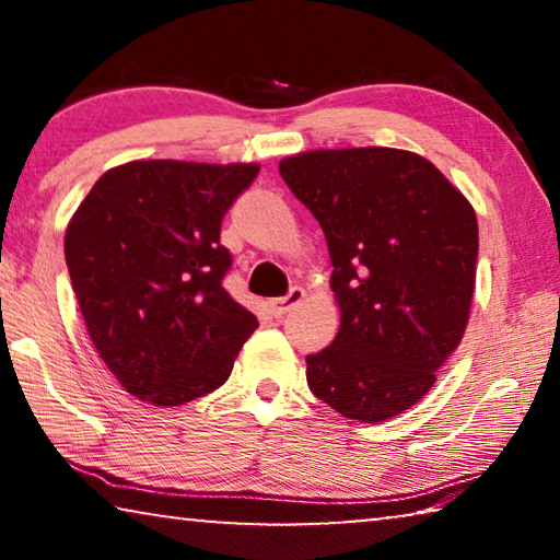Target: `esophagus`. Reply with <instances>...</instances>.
I'll return each mask as SVG.
<instances>
[{
    "label": "esophagus",
    "instance_id": "obj_1",
    "mask_svg": "<svg viewBox=\"0 0 560 560\" xmlns=\"http://www.w3.org/2000/svg\"><path fill=\"white\" fill-rule=\"evenodd\" d=\"M303 296H306V291H303L301 287H291L287 296L271 301V314L277 316V318H281L283 314H289L293 306H299V303L303 301Z\"/></svg>",
    "mask_w": 560,
    "mask_h": 560
}]
</instances>
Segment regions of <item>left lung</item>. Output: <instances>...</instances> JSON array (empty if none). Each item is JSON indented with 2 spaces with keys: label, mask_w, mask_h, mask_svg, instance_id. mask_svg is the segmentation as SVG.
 <instances>
[{
  "label": "left lung",
  "mask_w": 560,
  "mask_h": 560,
  "mask_svg": "<svg viewBox=\"0 0 560 560\" xmlns=\"http://www.w3.org/2000/svg\"><path fill=\"white\" fill-rule=\"evenodd\" d=\"M279 173L326 234L340 306L334 343L306 355L311 393L360 422L410 410L467 328L477 214L407 150H311Z\"/></svg>",
  "instance_id": "obj_1"
}]
</instances>
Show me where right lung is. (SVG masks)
Instances as JSON below:
<instances>
[{
	"label": "right lung",
	"mask_w": 560,
	"mask_h": 560,
	"mask_svg": "<svg viewBox=\"0 0 560 560\" xmlns=\"http://www.w3.org/2000/svg\"><path fill=\"white\" fill-rule=\"evenodd\" d=\"M259 165L136 160L75 210L66 267L89 336L130 395L185 405L220 387L259 320L222 279V220Z\"/></svg>",
	"instance_id": "1"
}]
</instances>
